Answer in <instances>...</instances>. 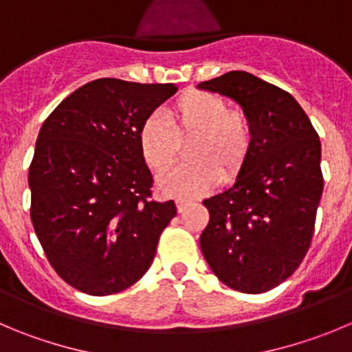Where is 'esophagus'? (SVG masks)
Returning a JSON list of instances; mask_svg holds the SVG:
<instances>
[{
	"label": "esophagus",
	"mask_w": 352,
	"mask_h": 352,
	"mask_svg": "<svg viewBox=\"0 0 352 352\" xmlns=\"http://www.w3.org/2000/svg\"><path fill=\"white\" fill-rule=\"evenodd\" d=\"M187 205H189L187 199H177V210H179V213H182L187 208Z\"/></svg>",
	"instance_id": "obj_1"
}]
</instances>
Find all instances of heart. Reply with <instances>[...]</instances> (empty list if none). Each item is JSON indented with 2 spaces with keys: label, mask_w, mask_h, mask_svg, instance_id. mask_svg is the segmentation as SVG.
<instances>
[{
  "label": "heart",
  "mask_w": 352,
  "mask_h": 352,
  "mask_svg": "<svg viewBox=\"0 0 352 352\" xmlns=\"http://www.w3.org/2000/svg\"><path fill=\"white\" fill-rule=\"evenodd\" d=\"M166 120L149 116L137 130V146L147 168L160 173L175 163L180 144L191 140L187 160L157 179L161 195L198 198L222 180L232 182L254 149V123L248 114L231 109L221 94L184 91L166 109Z\"/></svg>",
  "instance_id": "heart-1"
}]
</instances>
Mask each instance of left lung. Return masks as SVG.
I'll return each instance as SVG.
<instances>
[{
    "label": "left lung",
    "mask_w": 352,
    "mask_h": 352,
    "mask_svg": "<svg viewBox=\"0 0 352 352\" xmlns=\"http://www.w3.org/2000/svg\"><path fill=\"white\" fill-rule=\"evenodd\" d=\"M234 98L254 123V149L228 191L205 199L199 245L222 283L262 294L294 274L309 250L323 192L321 142L288 91L245 71L198 85Z\"/></svg>",
    "instance_id": "left-lung-1"
}]
</instances>
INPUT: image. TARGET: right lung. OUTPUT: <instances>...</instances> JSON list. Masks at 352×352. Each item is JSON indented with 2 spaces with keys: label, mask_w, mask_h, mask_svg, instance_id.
I'll list each match as a JSON object with an SVG mask.
<instances>
[{
  "label": "right lung",
  "mask_w": 352,
  "mask_h": 352,
  "mask_svg": "<svg viewBox=\"0 0 352 352\" xmlns=\"http://www.w3.org/2000/svg\"><path fill=\"white\" fill-rule=\"evenodd\" d=\"M175 85L100 78L45 120L29 166L31 221L48 262L72 288L111 295L149 269L175 203L153 198L137 130Z\"/></svg>",
  "instance_id": "right-lung-1"
}]
</instances>
